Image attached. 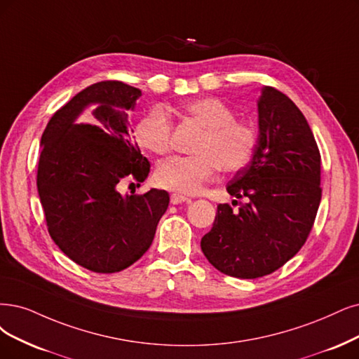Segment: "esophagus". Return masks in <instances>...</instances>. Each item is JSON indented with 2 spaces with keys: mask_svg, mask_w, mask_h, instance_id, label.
I'll list each match as a JSON object with an SVG mask.
<instances>
[{
  "mask_svg": "<svg viewBox=\"0 0 359 359\" xmlns=\"http://www.w3.org/2000/svg\"><path fill=\"white\" fill-rule=\"evenodd\" d=\"M170 201H171V204H182V203H191V198H188V196H183V195H180V194H171L170 195Z\"/></svg>",
  "mask_w": 359,
  "mask_h": 359,
  "instance_id": "1",
  "label": "esophagus"
}]
</instances>
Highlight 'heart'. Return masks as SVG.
<instances>
[{"label":"heart","instance_id":"obj_1","mask_svg":"<svg viewBox=\"0 0 359 359\" xmlns=\"http://www.w3.org/2000/svg\"><path fill=\"white\" fill-rule=\"evenodd\" d=\"M180 112L200 124L204 131L198 139L194 156H171L156 167L159 187L184 195L201 192L222 168L235 172L244 168L257 146L253 124L236 121L229 104L219 97H195L180 104ZM136 139L142 148L164 155L171 148V123L161 106H154L136 126Z\"/></svg>","mask_w":359,"mask_h":359}]
</instances>
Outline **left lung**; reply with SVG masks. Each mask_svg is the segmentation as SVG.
<instances>
[{
  "label": "left lung",
  "mask_w": 359,
  "mask_h": 359,
  "mask_svg": "<svg viewBox=\"0 0 359 359\" xmlns=\"http://www.w3.org/2000/svg\"><path fill=\"white\" fill-rule=\"evenodd\" d=\"M259 137L250 163L226 191L238 210L219 204L201 250L213 266L244 280L264 276L293 257L321 203V155L294 102L264 86L257 100Z\"/></svg>",
  "instance_id": "8db88e82"
}]
</instances>
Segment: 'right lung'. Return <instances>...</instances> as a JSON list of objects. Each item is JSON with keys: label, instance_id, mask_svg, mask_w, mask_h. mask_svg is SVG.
<instances>
[{"label": "right lung", "instance_id": "obj_1", "mask_svg": "<svg viewBox=\"0 0 359 359\" xmlns=\"http://www.w3.org/2000/svg\"><path fill=\"white\" fill-rule=\"evenodd\" d=\"M140 96L121 81L91 84L51 116L41 137L36 188L50 236L71 260L97 273L137 262L170 203L163 189L119 191L126 179L143 182L151 170L127 114ZM90 105L92 116L81 120Z\"/></svg>", "mask_w": 359, "mask_h": 359}]
</instances>
